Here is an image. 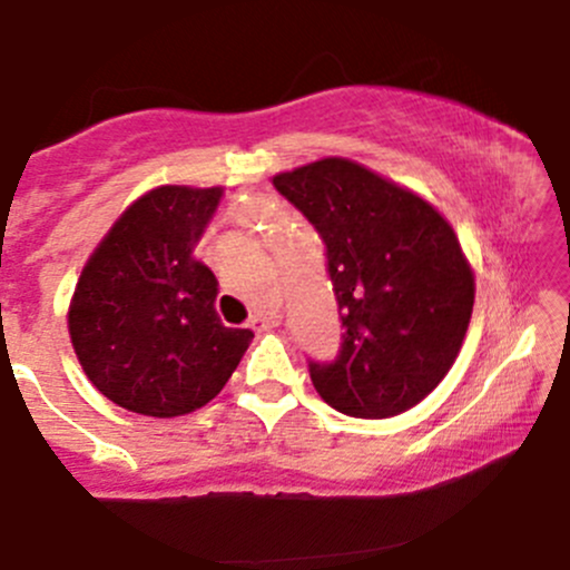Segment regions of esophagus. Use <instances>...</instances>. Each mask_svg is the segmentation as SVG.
<instances>
[{"mask_svg": "<svg viewBox=\"0 0 570 570\" xmlns=\"http://www.w3.org/2000/svg\"><path fill=\"white\" fill-rule=\"evenodd\" d=\"M281 318H284V316H281L278 307H267V311L254 313L252 322H248V326H252L254 332H267V330H273V326H278Z\"/></svg>", "mask_w": 570, "mask_h": 570, "instance_id": "34e87169", "label": "esophagus"}]
</instances>
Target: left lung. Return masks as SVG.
Wrapping results in <instances>:
<instances>
[{
    "label": "left lung",
    "instance_id": "left-lung-1",
    "mask_svg": "<svg viewBox=\"0 0 570 570\" xmlns=\"http://www.w3.org/2000/svg\"><path fill=\"white\" fill-rule=\"evenodd\" d=\"M273 187L322 233L343 318L335 364H311L330 407L391 417L415 407L461 353L474 271L444 214L415 189L348 158L273 176Z\"/></svg>",
    "mask_w": 570,
    "mask_h": 570
}]
</instances>
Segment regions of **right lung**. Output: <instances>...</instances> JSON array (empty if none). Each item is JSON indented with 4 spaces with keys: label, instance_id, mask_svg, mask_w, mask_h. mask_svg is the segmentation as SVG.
<instances>
[{
    "label": "right lung",
    "instance_id": "right-lung-1",
    "mask_svg": "<svg viewBox=\"0 0 570 570\" xmlns=\"http://www.w3.org/2000/svg\"><path fill=\"white\" fill-rule=\"evenodd\" d=\"M225 187L139 195L90 252L71 294V348L88 381L149 417L189 415L225 389L252 343L217 313L219 281L195 257Z\"/></svg>",
    "mask_w": 570,
    "mask_h": 570
}]
</instances>
